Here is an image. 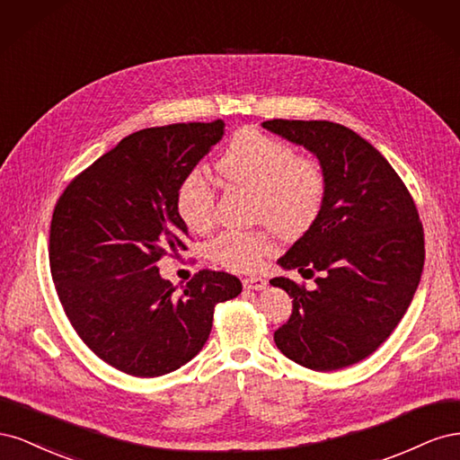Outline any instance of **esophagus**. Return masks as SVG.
Wrapping results in <instances>:
<instances>
[{
  "mask_svg": "<svg viewBox=\"0 0 460 460\" xmlns=\"http://www.w3.org/2000/svg\"><path fill=\"white\" fill-rule=\"evenodd\" d=\"M243 288H247V289H264V288H267V280H264V278H261V276L245 278Z\"/></svg>",
  "mask_w": 460,
  "mask_h": 460,
  "instance_id": "1",
  "label": "esophagus"
}]
</instances>
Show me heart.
<instances>
[{"label":"heart","mask_w":460,"mask_h":460,"mask_svg":"<svg viewBox=\"0 0 460 460\" xmlns=\"http://www.w3.org/2000/svg\"><path fill=\"white\" fill-rule=\"evenodd\" d=\"M217 171L228 184L255 193V218L269 222L288 238L303 235L318 220L326 199V174L313 157L257 130H243L222 153ZM178 218L191 232H207L215 220V191L198 174H186L174 193ZM272 229L226 230L208 243L217 264L232 270H255L274 253Z\"/></svg>","instance_id":"1"}]
</instances>
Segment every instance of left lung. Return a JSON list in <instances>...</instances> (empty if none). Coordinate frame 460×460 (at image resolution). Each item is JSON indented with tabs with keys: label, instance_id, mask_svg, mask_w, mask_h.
Masks as SVG:
<instances>
[{
	"label": "left lung",
	"instance_id": "obj_1",
	"mask_svg": "<svg viewBox=\"0 0 460 460\" xmlns=\"http://www.w3.org/2000/svg\"><path fill=\"white\" fill-rule=\"evenodd\" d=\"M309 149L326 174L318 220L278 259L314 278V289L289 278L270 284L294 297L274 332L276 347L297 365L330 372L372 355L407 313L424 267V230L407 186L365 137L330 120L262 122Z\"/></svg>",
	"mask_w": 460,
	"mask_h": 460
}]
</instances>
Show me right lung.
Segmentation results:
<instances>
[{
    "instance_id": "obj_1",
    "label": "right lung",
    "mask_w": 460,
    "mask_h": 460,
    "mask_svg": "<svg viewBox=\"0 0 460 460\" xmlns=\"http://www.w3.org/2000/svg\"><path fill=\"white\" fill-rule=\"evenodd\" d=\"M225 134V122H180L124 137L82 171L55 205L49 267L66 318L90 349L140 378L196 357L217 303L242 294L228 272L199 270L184 289L157 262L186 247L174 193Z\"/></svg>"
}]
</instances>
